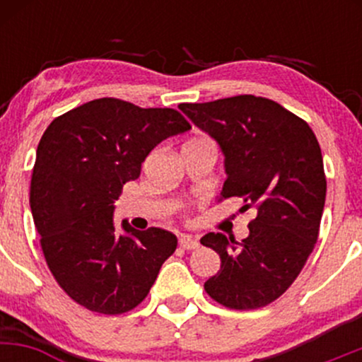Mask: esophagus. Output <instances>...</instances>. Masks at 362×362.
Instances as JSON below:
<instances>
[{
	"label": "esophagus",
	"mask_w": 362,
	"mask_h": 362,
	"mask_svg": "<svg viewBox=\"0 0 362 362\" xmlns=\"http://www.w3.org/2000/svg\"><path fill=\"white\" fill-rule=\"evenodd\" d=\"M178 245H180L184 250H195V248H199V242L192 236H180V240H178Z\"/></svg>",
	"instance_id": "34e87169"
}]
</instances>
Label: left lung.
<instances>
[{
    "label": "left lung",
    "instance_id": "8db88e82",
    "mask_svg": "<svg viewBox=\"0 0 362 362\" xmlns=\"http://www.w3.org/2000/svg\"><path fill=\"white\" fill-rule=\"evenodd\" d=\"M178 107L221 148V199L240 197L242 209H257L242 242L202 236L221 259L206 293L231 310L267 306L300 276L317 243L327 194L317 136L293 112L253 95Z\"/></svg>",
    "mask_w": 362,
    "mask_h": 362
}]
</instances>
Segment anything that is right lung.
I'll list each match as a JSON object with an SVG mask.
<instances>
[{
    "label": "right lung",
    "instance_id": "right-lung-1",
    "mask_svg": "<svg viewBox=\"0 0 362 362\" xmlns=\"http://www.w3.org/2000/svg\"><path fill=\"white\" fill-rule=\"evenodd\" d=\"M189 129L175 109H141L119 98L83 103L45 129L30 209L49 271L78 305L120 315L148 296L177 236L161 228L134 230L126 219L119 235L114 202L156 144Z\"/></svg>",
    "mask_w": 362,
    "mask_h": 362
}]
</instances>
